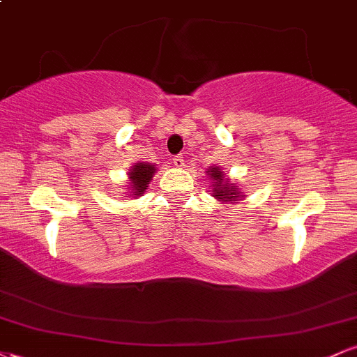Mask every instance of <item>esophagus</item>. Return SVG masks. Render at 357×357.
Here are the masks:
<instances>
[{
	"mask_svg": "<svg viewBox=\"0 0 357 357\" xmlns=\"http://www.w3.org/2000/svg\"><path fill=\"white\" fill-rule=\"evenodd\" d=\"M173 165H174L176 167H183V166H184V158H183L181 154L174 155V158H173Z\"/></svg>",
	"mask_w": 357,
	"mask_h": 357,
	"instance_id": "esophagus-1",
	"label": "esophagus"
}]
</instances>
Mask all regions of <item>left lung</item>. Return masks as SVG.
I'll list each match as a JSON object with an SVG mask.
<instances>
[{
  "mask_svg": "<svg viewBox=\"0 0 357 357\" xmlns=\"http://www.w3.org/2000/svg\"><path fill=\"white\" fill-rule=\"evenodd\" d=\"M208 174H210L213 181V196H215L216 199L227 203L238 202V198H241L238 186H236L235 183H231L218 166H211L210 169H208Z\"/></svg>",
  "mask_w": 357,
  "mask_h": 357,
  "instance_id": "8db88e82",
  "label": "left lung"
}]
</instances>
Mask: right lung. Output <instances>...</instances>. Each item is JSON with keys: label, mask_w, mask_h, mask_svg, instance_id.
I'll return each mask as SVG.
<instances>
[{"label": "right lung", "mask_w": 357, "mask_h": 357, "mask_svg": "<svg viewBox=\"0 0 357 357\" xmlns=\"http://www.w3.org/2000/svg\"><path fill=\"white\" fill-rule=\"evenodd\" d=\"M155 167L149 162H137L132 166V169H129V192L134 198H139L147 190V184H149L151 178H153Z\"/></svg>", "instance_id": "add662e5"}]
</instances>
